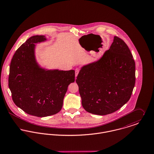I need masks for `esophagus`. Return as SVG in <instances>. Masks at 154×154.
<instances>
[{"instance_id":"obj_1","label":"esophagus","mask_w":154,"mask_h":154,"mask_svg":"<svg viewBox=\"0 0 154 154\" xmlns=\"http://www.w3.org/2000/svg\"><path fill=\"white\" fill-rule=\"evenodd\" d=\"M79 69H75V78H76V77L77 76V75H78V74H79Z\"/></svg>"}]
</instances>
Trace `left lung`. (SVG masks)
<instances>
[{"mask_svg": "<svg viewBox=\"0 0 154 154\" xmlns=\"http://www.w3.org/2000/svg\"><path fill=\"white\" fill-rule=\"evenodd\" d=\"M76 83L87 112L106 115L119 110L130 99L135 84V63L126 44L114 36L99 60L82 67Z\"/></svg>", "mask_w": 154, "mask_h": 154, "instance_id": "1", "label": "left lung"}]
</instances>
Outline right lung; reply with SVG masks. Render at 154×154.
<instances>
[{"instance_id": "obj_1", "label": "right lung", "mask_w": 154, "mask_h": 154, "mask_svg": "<svg viewBox=\"0 0 154 154\" xmlns=\"http://www.w3.org/2000/svg\"><path fill=\"white\" fill-rule=\"evenodd\" d=\"M46 40L44 35L30 37L15 52L9 69V87L14 102L37 117L58 113L68 86L75 80L73 69H46L38 64L35 44Z\"/></svg>"}]
</instances>
